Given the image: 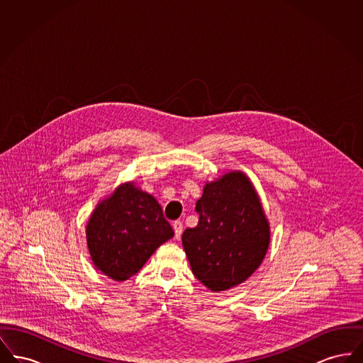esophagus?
Listing matches in <instances>:
<instances>
[{"instance_id": "obj_1", "label": "esophagus", "mask_w": 363, "mask_h": 363, "mask_svg": "<svg viewBox=\"0 0 363 363\" xmlns=\"http://www.w3.org/2000/svg\"><path fill=\"white\" fill-rule=\"evenodd\" d=\"M174 233H175V238L179 240L181 238V234H182V230H184V225L181 220H175L173 223Z\"/></svg>"}]
</instances>
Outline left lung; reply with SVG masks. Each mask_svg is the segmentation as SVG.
<instances>
[{
    "label": "left lung",
    "instance_id": "8db88e82",
    "mask_svg": "<svg viewBox=\"0 0 363 363\" xmlns=\"http://www.w3.org/2000/svg\"><path fill=\"white\" fill-rule=\"evenodd\" d=\"M196 212L199 225L182 234L193 275L215 293L238 286L259 268L269 245L255 188L241 172L225 174L206 185Z\"/></svg>",
    "mask_w": 363,
    "mask_h": 363
}]
</instances>
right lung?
I'll use <instances>...</instances> for the list:
<instances>
[{
  "mask_svg": "<svg viewBox=\"0 0 363 363\" xmlns=\"http://www.w3.org/2000/svg\"><path fill=\"white\" fill-rule=\"evenodd\" d=\"M173 235L159 203L133 184L122 185L104 200L86 225L91 259L104 275L117 281L138 274L156 249Z\"/></svg>",
  "mask_w": 363,
  "mask_h": 363,
  "instance_id": "obj_1",
  "label": "right lung"
}]
</instances>
